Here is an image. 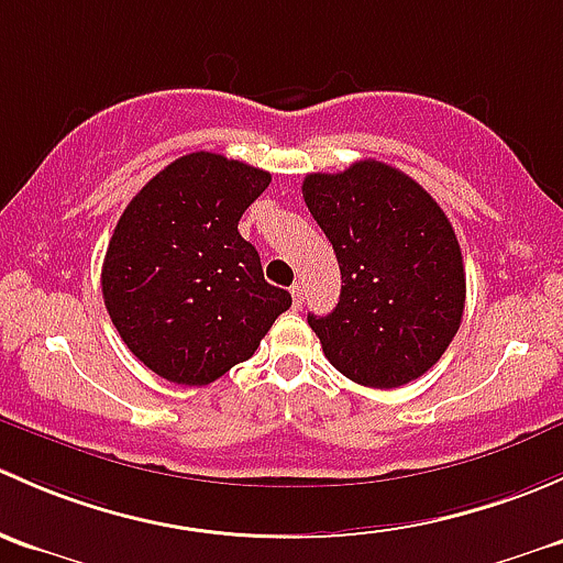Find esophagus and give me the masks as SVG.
Instances as JSON below:
<instances>
[{"label": "esophagus", "mask_w": 563, "mask_h": 563, "mask_svg": "<svg viewBox=\"0 0 563 563\" xmlns=\"http://www.w3.org/2000/svg\"><path fill=\"white\" fill-rule=\"evenodd\" d=\"M289 292H292V309H303V284L295 282L292 287H289Z\"/></svg>", "instance_id": "34e87169"}]
</instances>
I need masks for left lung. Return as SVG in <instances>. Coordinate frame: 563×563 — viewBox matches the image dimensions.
<instances>
[{"label": "left lung", "instance_id": "obj_1", "mask_svg": "<svg viewBox=\"0 0 563 563\" xmlns=\"http://www.w3.org/2000/svg\"><path fill=\"white\" fill-rule=\"evenodd\" d=\"M303 200L341 271L339 306L309 314L324 357L376 390L415 382L444 355L466 303L450 219L415 178L376 159L311 173Z\"/></svg>", "mask_w": 563, "mask_h": 563}]
</instances>
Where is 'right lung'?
Masks as SVG:
<instances>
[{
    "instance_id": "obj_1",
    "label": "right lung",
    "mask_w": 563,
    "mask_h": 563,
    "mask_svg": "<svg viewBox=\"0 0 563 563\" xmlns=\"http://www.w3.org/2000/svg\"><path fill=\"white\" fill-rule=\"evenodd\" d=\"M271 173L222 154L170 162L130 200L108 243L102 298L126 350L162 379L200 387L249 361L287 289L265 282L239 222Z\"/></svg>"
}]
</instances>
